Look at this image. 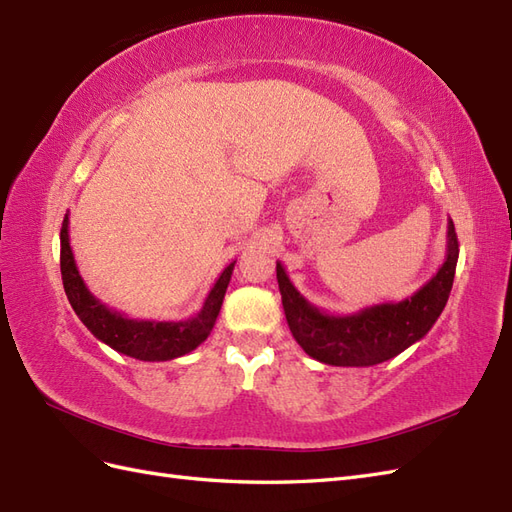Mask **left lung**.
I'll list each match as a JSON object with an SVG mask.
<instances>
[{"label": "left lung", "instance_id": "left-lung-1", "mask_svg": "<svg viewBox=\"0 0 512 512\" xmlns=\"http://www.w3.org/2000/svg\"><path fill=\"white\" fill-rule=\"evenodd\" d=\"M457 258V232L453 220H448L446 256L438 273L404 301L369 305L354 314L322 312L294 288L284 265L277 262V284L290 333L312 359L327 365L369 367L389 361L423 339L440 318L453 288Z\"/></svg>", "mask_w": 512, "mask_h": 512}]
</instances>
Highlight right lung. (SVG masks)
Returning a JSON list of instances; mask_svg holds the SVG:
<instances>
[{"label": "right lung", "instance_id": "1", "mask_svg": "<svg viewBox=\"0 0 512 512\" xmlns=\"http://www.w3.org/2000/svg\"><path fill=\"white\" fill-rule=\"evenodd\" d=\"M68 213L61 224V280H64V290L68 294V301L76 316L91 331L96 339L102 344L111 346L113 350L132 356L138 361H170L177 359V356L188 354L196 350L200 344L205 342L209 333L213 331V324L218 320L220 307L224 301V294L230 282L232 269H235V262L220 273L218 280H215L213 288L209 290L207 299L200 307V312L192 318L185 320H138L128 318L126 314L117 312V309L108 307L100 299H96L83 277L76 269V260L70 247V232H68Z\"/></svg>", "mask_w": 512, "mask_h": 512}]
</instances>
